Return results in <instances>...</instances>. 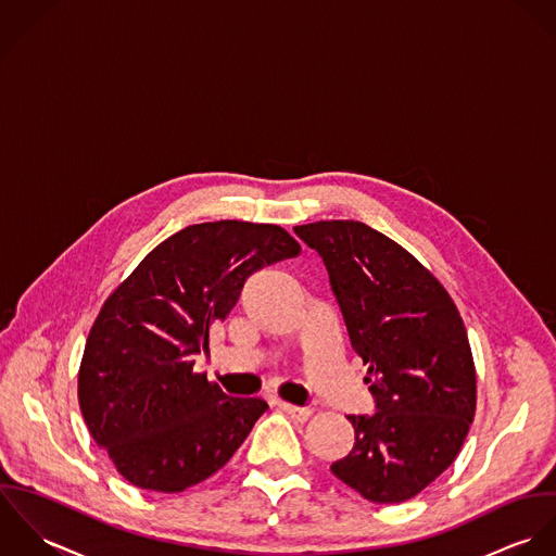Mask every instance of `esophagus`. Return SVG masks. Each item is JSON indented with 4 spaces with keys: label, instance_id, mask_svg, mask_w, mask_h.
Instances as JSON below:
<instances>
[{
    "label": "esophagus",
    "instance_id": "1",
    "mask_svg": "<svg viewBox=\"0 0 556 556\" xmlns=\"http://www.w3.org/2000/svg\"><path fill=\"white\" fill-rule=\"evenodd\" d=\"M277 406H279L286 415H290L294 421H299V424H303V421H307V419L312 417V410H309V408H301V406L286 404V402H279Z\"/></svg>",
    "mask_w": 556,
    "mask_h": 556
}]
</instances>
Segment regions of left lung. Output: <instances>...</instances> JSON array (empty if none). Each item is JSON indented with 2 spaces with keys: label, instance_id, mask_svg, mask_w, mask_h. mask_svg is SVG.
I'll return each instance as SVG.
<instances>
[{
  "label": "left lung",
  "instance_id": "left-lung-1",
  "mask_svg": "<svg viewBox=\"0 0 556 556\" xmlns=\"http://www.w3.org/2000/svg\"><path fill=\"white\" fill-rule=\"evenodd\" d=\"M323 257L352 350L369 365L374 415H348L334 477L371 503H404L443 475L475 417L477 376L462 316L404 247L361 222L294 227Z\"/></svg>",
  "mask_w": 556,
  "mask_h": 556
}]
</instances>
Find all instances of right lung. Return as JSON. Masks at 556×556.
Here are the masks:
<instances>
[{
    "mask_svg": "<svg viewBox=\"0 0 556 556\" xmlns=\"http://www.w3.org/2000/svg\"><path fill=\"white\" fill-rule=\"evenodd\" d=\"M301 253L279 225H189L113 290L88 334L79 406L117 472L141 490L182 492L227 464L268 404L229 397L195 356L255 270Z\"/></svg>",
    "mask_w": 556,
    "mask_h": 556,
    "instance_id": "1",
    "label": "right lung"
}]
</instances>
